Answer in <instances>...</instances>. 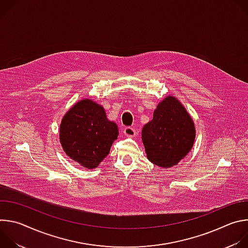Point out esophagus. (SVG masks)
I'll return each instance as SVG.
<instances>
[{
  "mask_svg": "<svg viewBox=\"0 0 248 248\" xmlns=\"http://www.w3.org/2000/svg\"><path fill=\"white\" fill-rule=\"evenodd\" d=\"M135 133H136L135 129L132 126H127L124 129V134L127 137H133L135 135Z\"/></svg>",
  "mask_w": 248,
  "mask_h": 248,
  "instance_id": "esophagus-1",
  "label": "esophagus"
}]
</instances>
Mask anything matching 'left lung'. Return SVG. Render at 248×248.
<instances>
[{"instance_id":"obj_1","label":"left lung","mask_w":248,"mask_h":248,"mask_svg":"<svg viewBox=\"0 0 248 248\" xmlns=\"http://www.w3.org/2000/svg\"><path fill=\"white\" fill-rule=\"evenodd\" d=\"M141 137L148 160L161 168H170L191 150L195 126L183 104L167 96L158 104L153 120L143 126Z\"/></svg>"}]
</instances>
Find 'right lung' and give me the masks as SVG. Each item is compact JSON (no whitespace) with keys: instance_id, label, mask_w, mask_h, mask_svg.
I'll list each match as a JSON object with an SVG mask.
<instances>
[{"instance_id":"right-lung-1","label":"right lung","mask_w":248,"mask_h":248,"mask_svg":"<svg viewBox=\"0 0 248 248\" xmlns=\"http://www.w3.org/2000/svg\"><path fill=\"white\" fill-rule=\"evenodd\" d=\"M118 125L107 119L101 105L83 99L64 115L60 141L65 154L86 169L97 168L118 138Z\"/></svg>"}]
</instances>
